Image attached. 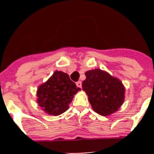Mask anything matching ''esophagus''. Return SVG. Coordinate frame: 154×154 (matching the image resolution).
Here are the masks:
<instances>
[{
    "instance_id": "esophagus-1",
    "label": "esophagus",
    "mask_w": 154,
    "mask_h": 154,
    "mask_svg": "<svg viewBox=\"0 0 154 154\" xmlns=\"http://www.w3.org/2000/svg\"><path fill=\"white\" fill-rule=\"evenodd\" d=\"M76 85L79 88H82V82L81 81H78L76 82Z\"/></svg>"
}]
</instances>
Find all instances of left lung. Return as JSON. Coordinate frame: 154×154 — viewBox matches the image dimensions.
<instances>
[{
  "mask_svg": "<svg viewBox=\"0 0 154 154\" xmlns=\"http://www.w3.org/2000/svg\"><path fill=\"white\" fill-rule=\"evenodd\" d=\"M82 90L89 96V103L95 112L108 116L117 111L124 101L125 89L118 79L106 72L93 69L85 73Z\"/></svg>",
  "mask_w": 154,
  "mask_h": 154,
  "instance_id": "1",
  "label": "left lung"
}]
</instances>
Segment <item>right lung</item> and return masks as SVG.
Masks as SVG:
<instances>
[{"label":"right lung","instance_id":"right-lung-1","mask_svg":"<svg viewBox=\"0 0 154 154\" xmlns=\"http://www.w3.org/2000/svg\"><path fill=\"white\" fill-rule=\"evenodd\" d=\"M79 90L69 75L56 71L45 83L38 87V103L47 113L60 115L69 109L74 95Z\"/></svg>","mask_w":154,"mask_h":154}]
</instances>
